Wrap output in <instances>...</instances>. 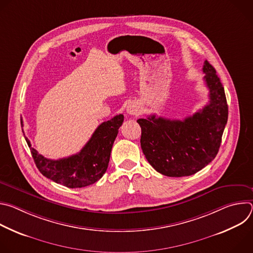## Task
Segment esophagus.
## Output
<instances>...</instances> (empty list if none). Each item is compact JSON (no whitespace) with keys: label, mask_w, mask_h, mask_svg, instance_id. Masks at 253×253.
<instances>
[{"label":"esophagus","mask_w":253,"mask_h":253,"mask_svg":"<svg viewBox=\"0 0 253 253\" xmlns=\"http://www.w3.org/2000/svg\"><path fill=\"white\" fill-rule=\"evenodd\" d=\"M127 113L130 115H138L140 113V108L136 104H130L127 107Z\"/></svg>","instance_id":"1"}]
</instances>
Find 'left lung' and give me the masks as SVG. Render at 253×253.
Listing matches in <instances>:
<instances>
[{
  "mask_svg": "<svg viewBox=\"0 0 253 253\" xmlns=\"http://www.w3.org/2000/svg\"><path fill=\"white\" fill-rule=\"evenodd\" d=\"M209 102L184 120L150 115L138 119L141 148L150 165L169 177L190 176L217 155L227 123L228 106L224 88L208 61L203 65Z\"/></svg>",
  "mask_w": 253,
  "mask_h": 253,
  "instance_id": "obj_1",
  "label": "left lung"
}]
</instances>
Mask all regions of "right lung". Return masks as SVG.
Listing matches in <instances>:
<instances>
[{"instance_id":"obj_1","label":"right lung","mask_w":253,"mask_h":253,"mask_svg":"<svg viewBox=\"0 0 253 253\" xmlns=\"http://www.w3.org/2000/svg\"><path fill=\"white\" fill-rule=\"evenodd\" d=\"M123 121L124 116L119 114L103 122L79 153L59 160L48 159L39 154L31 147L29 139H25L36 166L45 177L68 188H81L95 183L106 172L113 143ZM21 124L23 126L22 120Z\"/></svg>"}]
</instances>
